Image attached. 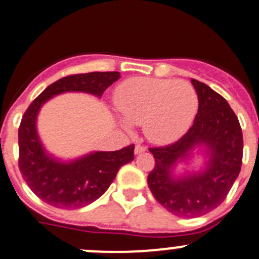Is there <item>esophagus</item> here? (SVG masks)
Here are the masks:
<instances>
[{
  "label": "esophagus",
  "instance_id": "1",
  "mask_svg": "<svg viewBox=\"0 0 259 259\" xmlns=\"http://www.w3.org/2000/svg\"><path fill=\"white\" fill-rule=\"evenodd\" d=\"M145 150H146L145 146H143V145H137V146H135V149H134V153H135V154H142V153H144Z\"/></svg>",
  "mask_w": 259,
  "mask_h": 259
}]
</instances>
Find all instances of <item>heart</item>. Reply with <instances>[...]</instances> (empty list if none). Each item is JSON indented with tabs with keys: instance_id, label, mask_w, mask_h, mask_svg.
<instances>
[{
	"instance_id": "heart-1",
	"label": "heart",
	"mask_w": 259,
	"mask_h": 259,
	"mask_svg": "<svg viewBox=\"0 0 259 259\" xmlns=\"http://www.w3.org/2000/svg\"><path fill=\"white\" fill-rule=\"evenodd\" d=\"M114 99L122 119L143 125L145 138L155 144L182 138L198 111L197 91L183 80L132 77L117 86ZM126 122L121 125L129 129Z\"/></svg>"
}]
</instances>
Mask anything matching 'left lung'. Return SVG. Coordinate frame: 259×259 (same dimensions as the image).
Instances as JSON below:
<instances>
[{"label": "left lung", "instance_id": "8db88e82", "mask_svg": "<svg viewBox=\"0 0 259 259\" xmlns=\"http://www.w3.org/2000/svg\"><path fill=\"white\" fill-rule=\"evenodd\" d=\"M190 81L199 101L192 127L174 144L149 149L155 158L149 189L166 210L183 218L204 215L226 199L243 156L241 125L229 104L205 83ZM195 150L205 158L203 165L178 174L179 164L190 165Z\"/></svg>", "mask_w": 259, "mask_h": 259}]
</instances>
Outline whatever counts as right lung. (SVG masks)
<instances>
[{"mask_svg": "<svg viewBox=\"0 0 259 259\" xmlns=\"http://www.w3.org/2000/svg\"><path fill=\"white\" fill-rule=\"evenodd\" d=\"M120 79V72H88L62 77L48 86L31 103L18 129V166L33 193L52 207L76 209L95 202L108 190L117 171L134 159V145L116 151H91L64 160L50 154L37 133L41 108L54 96L85 93L101 98Z\"/></svg>", "mask_w": 259, "mask_h": 259, "instance_id": "obj_1", "label": "right lung"}]
</instances>
